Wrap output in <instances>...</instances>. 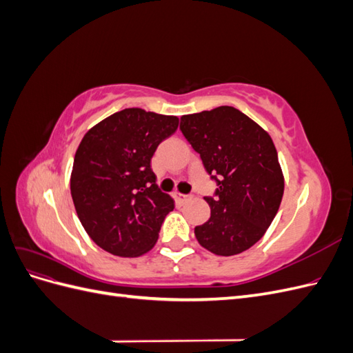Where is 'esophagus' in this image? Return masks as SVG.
Instances as JSON below:
<instances>
[{"label":"esophagus","instance_id":"34e87169","mask_svg":"<svg viewBox=\"0 0 353 353\" xmlns=\"http://www.w3.org/2000/svg\"><path fill=\"white\" fill-rule=\"evenodd\" d=\"M174 197H175V200L179 203V205H184L185 201H188L191 197L190 196H185V194H181V193H175L174 194Z\"/></svg>","mask_w":353,"mask_h":353}]
</instances>
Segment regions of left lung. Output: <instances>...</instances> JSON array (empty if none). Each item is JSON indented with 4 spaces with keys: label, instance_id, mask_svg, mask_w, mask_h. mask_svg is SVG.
Returning <instances> with one entry per match:
<instances>
[{
    "label": "left lung",
    "instance_id": "1",
    "mask_svg": "<svg viewBox=\"0 0 353 353\" xmlns=\"http://www.w3.org/2000/svg\"><path fill=\"white\" fill-rule=\"evenodd\" d=\"M179 130L219 185L216 197L205 199L210 218L194 228L199 244L218 256L250 249L271 225L284 193L272 138L231 105L181 116Z\"/></svg>",
    "mask_w": 353,
    "mask_h": 353
}]
</instances>
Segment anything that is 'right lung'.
<instances>
[{
	"instance_id": "right-lung-1",
	"label": "right lung",
	"mask_w": 353,
	"mask_h": 353,
	"mask_svg": "<svg viewBox=\"0 0 353 353\" xmlns=\"http://www.w3.org/2000/svg\"><path fill=\"white\" fill-rule=\"evenodd\" d=\"M176 116L132 108L105 117L74 153L70 193L82 227L105 252H150L174 199L160 193L150 168L157 145L178 130Z\"/></svg>"
}]
</instances>
